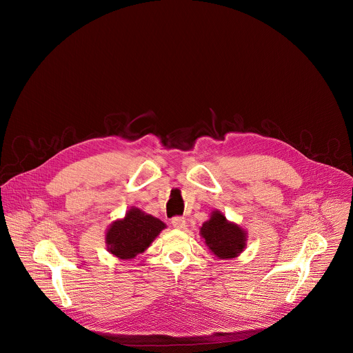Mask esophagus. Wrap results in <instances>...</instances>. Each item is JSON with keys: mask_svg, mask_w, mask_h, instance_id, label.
Returning <instances> with one entry per match:
<instances>
[{"mask_svg": "<svg viewBox=\"0 0 353 353\" xmlns=\"http://www.w3.org/2000/svg\"><path fill=\"white\" fill-rule=\"evenodd\" d=\"M185 218H183V216H174L173 219H172V225L174 226V228H177V229H184L185 228Z\"/></svg>", "mask_w": 353, "mask_h": 353, "instance_id": "obj_1", "label": "esophagus"}]
</instances>
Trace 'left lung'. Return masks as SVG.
Masks as SVG:
<instances>
[{
	"instance_id": "1",
	"label": "left lung",
	"mask_w": 353,
	"mask_h": 353,
	"mask_svg": "<svg viewBox=\"0 0 353 353\" xmlns=\"http://www.w3.org/2000/svg\"><path fill=\"white\" fill-rule=\"evenodd\" d=\"M201 236L205 239L207 245L219 259H233L245 247L244 230L228 222L218 211L201 228Z\"/></svg>"
}]
</instances>
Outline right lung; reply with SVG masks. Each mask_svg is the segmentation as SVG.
<instances>
[{"label": "right lung", "instance_id": "right-lung-1", "mask_svg": "<svg viewBox=\"0 0 353 353\" xmlns=\"http://www.w3.org/2000/svg\"><path fill=\"white\" fill-rule=\"evenodd\" d=\"M165 228L162 221L131 208L124 219L114 222L108 230V250L121 260L134 259L145 251Z\"/></svg>", "mask_w": 353, "mask_h": 353}]
</instances>
